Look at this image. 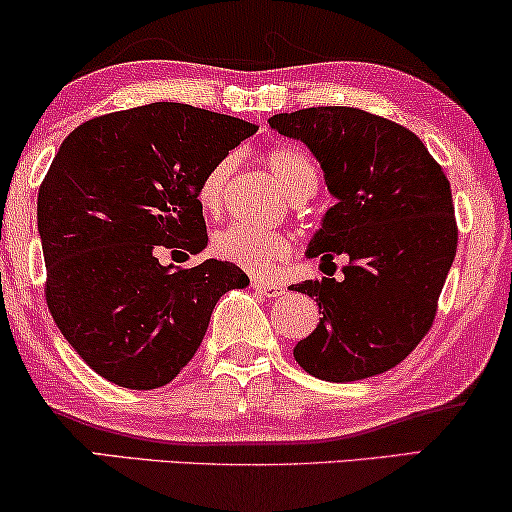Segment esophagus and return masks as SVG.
I'll use <instances>...</instances> for the list:
<instances>
[{
	"instance_id": "1",
	"label": "esophagus",
	"mask_w": 512,
	"mask_h": 512,
	"mask_svg": "<svg viewBox=\"0 0 512 512\" xmlns=\"http://www.w3.org/2000/svg\"><path fill=\"white\" fill-rule=\"evenodd\" d=\"M251 287H254L258 294L265 296V298H277V296L284 294L282 284L270 282V280H258V277H256V280H251Z\"/></svg>"
}]
</instances>
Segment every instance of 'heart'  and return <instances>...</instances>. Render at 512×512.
<instances>
[{"instance_id": "b5f03b06", "label": "heart", "mask_w": 512, "mask_h": 512, "mask_svg": "<svg viewBox=\"0 0 512 512\" xmlns=\"http://www.w3.org/2000/svg\"><path fill=\"white\" fill-rule=\"evenodd\" d=\"M265 162L275 176L277 185L287 197L301 190H313L317 185V169L313 159L294 145H277L265 155ZM232 169V159H221L207 171L199 183V207L207 214H216L223 207L225 181ZM214 251L223 261L237 263L256 275H265L291 254V237L277 230H258L244 223H232L214 237Z\"/></svg>"}]
</instances>
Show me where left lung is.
Listing matches in <instances>:
<instances>
[{"label": "left lung", "mask_w": 512, "mask_h": 512, "mask_svg": "<svg viewBox=\"0 0 512 512\" xmlns=\"http://www.w3.org/2000/svg\"><path fill=\"white\" fill-rule=\"evenodd\" d=\"M268 122L308 145L336 199L305 256H320L322 272L336 255L349 256L343 281L331 270L291 284L322 313L296 343V362L331 383L383 374L428 334L454 263L459 232L447 176L421 138L371 112L329 105Z\"/></svg>", "instance_id": "1"}]
</instances>
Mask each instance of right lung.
Here are the masks:
<instances>
[{"mask_svg":"<svg viewBox=\"0 0 512 512\" xmlns=\"http://www.w3.org/2000/svg\"><path fill=\"white\" fill-rule=\"evenodd\" d=\"M258 126L181 103L89 119L65 138L39 185L46 303L77 355L122 388L167 386L192 360L218 298L244 289L235 263L188 270L159 249L199 254V183Z\"/></svg>","mask_w":512,"mask_h":512,"instance_id":"1","label":"right lung"}]
</instances>
